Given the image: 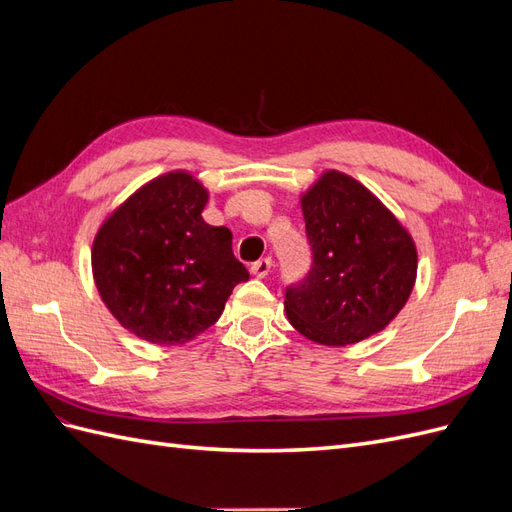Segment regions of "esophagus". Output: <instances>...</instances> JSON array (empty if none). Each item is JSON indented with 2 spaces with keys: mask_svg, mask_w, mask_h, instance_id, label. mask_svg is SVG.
I'll use <instances>...</instances> for the list:
<instances>
[{
  "mask_svg": "<svg viewBox=\"0 0 512 512\" xmlns=\"http://www.w3.org/2000/svg\"><path fill=\"white\" fill-rule=\"evenodd\" d=\"M271 267H273V260H271V258H260V260H256L254 265L250 267V271H252L254 277H260V280H262V277L269 275Z\"/></svg>",
  "mask_w": 512,
  "mask_h": 512,
  "instance_id": "1",
  "label": "esophagus"
}]
</instances>
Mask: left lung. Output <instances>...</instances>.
<instances>
[{"label": "left lung", "mask_w": 512, "mask_h": 512, "mask_svg": "<svg viewBox=\"0 0 512 512\" xmlns=\"http://www.w3.org/2000/svg\"><path fill=\"white\" fill-rule=\"evenodd\" d=\"M312 269L286 288L290 324L322 346H348L382 331L416 280L410 232L363 183L327 170L301 196Z\"/></svg>", "instance_id": "8db88e82"}]
</instances>
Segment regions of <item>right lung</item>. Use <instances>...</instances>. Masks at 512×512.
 I'll return each mask as SVG.
<instances>
[{
  "label": "right lung",
  "instance_id": "right-lung-1",
  "mask_svg": "<svg viewBox=\"0 0 512 512\" xmlns=\"http://www.w3.org/2000/svg\"><path fill=\"white\" fill-rule=\"evenodd\" d=\"M207 200L203 183L173 170L136 190L94 239L100 297L145 342H190L218 322L232 288L250 280L232 254V232L200 215Z\"/></svg>",
  "mask_w": 512,
  "mask_h": 512
}]
</instances>
